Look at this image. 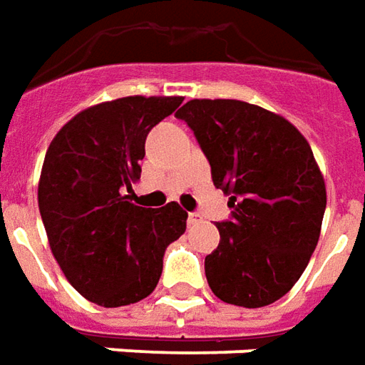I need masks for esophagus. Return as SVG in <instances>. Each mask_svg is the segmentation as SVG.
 <instances>
[{
	"instance_id": "obj_1",
	"label": "esophagus",
	"mask_w": 365,
	"mask_h": 365,
	"mask_svg": "<svg viewBox=\"0 0 365 365\" xmlns=\"http://www.w3.org/2000/svg\"><path fill=\"white\" fill-rule=\"evenodd\" d=\"M197 222H200V215L198 212H190L188 215V225H197Z\"/></svg>"
}]
</instances>
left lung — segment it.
<instances>
[{
    "mask_svg": "<svg viewBox=\"0 0 365 365\" xmlns=\"http://www.w3.org/2000/svg\"><path fill=\"white\" fill-rule=\"evenodd\" d=\"M205 150L232 218L205 258L210 290L262 308L298 282L318 245L326 182L308 140L282 115L236 99H190L177 110Z\"/></svg>",
    "mask_w": 365,
    "mask_h": 365,
    "instance_id": "left-lung-1",
    "label": "left lung"
}]
</instances>
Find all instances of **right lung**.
<instances>
[{
	"instance_id": "1",
	"label": "right lung",
	"mask_w": 365,
	"mask_h": 365,
	"mask_svg": "<svg viewBox=\"0 0 365 365\" xmlns=\"http://www.w3.org/2000/svg\"><path fill=\"white\" fill-rule=\"evenodd\" d=\"M182 97L130 95L91 105L53 137L37 202L49 248L73 288L103 308L129 306L157 288L163 256L187 228L177 202H133L145 139Z\"/></svg>"
}]
</instances>
